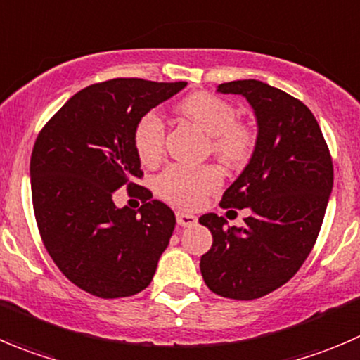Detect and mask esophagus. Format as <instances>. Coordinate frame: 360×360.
<instances>
[{
    "label": "esophagus",
    "mask_w": 360,
    "mask_h": 360,
    "mask_svg": "<svg viewBox=\"0 0 360 360\" xmlns=\"http://www.w3.org/2000/svg\"><path fill=\"white\" fill-rule=\"evenodd\" d=\"M176 218H177V225H181V226H193L195 223H197V216L190 214V212L177 211Z\"/></svg>",
    "instance_id": "esophagus-1"
}]
</instances>
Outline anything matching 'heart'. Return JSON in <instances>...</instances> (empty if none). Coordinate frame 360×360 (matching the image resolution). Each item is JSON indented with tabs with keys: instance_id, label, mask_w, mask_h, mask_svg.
I'll return each mask as SVG.
<instances>
[{
	"instance_id": "heart-1",
	"label": "heart",
	"mask_w": 360,
	"mask_h": 360,
	"mask_svg": "<svg viewBox=\"0 0 360 360\" xmlns=\"http://www.w3.org/2000/svg\"><path fill=\"white\" fill-rule=\"evenodd\" d=\"M188 121L209 135L211 151L229 167H240L257 148V131L246 121L236 120V107L207 91L188 95L179 103ZM134 148L144 165H158L165 153V124L156 112H146L134 128ZM221 184L214 165H170L155 179V190L163 200L184 209H195Z\"/></svg>"
}]
</instances>
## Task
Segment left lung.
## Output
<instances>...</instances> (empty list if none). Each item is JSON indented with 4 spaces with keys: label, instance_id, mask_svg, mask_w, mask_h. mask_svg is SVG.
Masks as SVG:
<instances>
[{
    "label": "left lung",
    "instance_id": "1",
    "mask_svg": "<svg viewBox=\"0 0 360 360\" xmlns=\"http://www.w3.org/2000/svg\"><path fill=\"white\" fill-rule=\"evenodd\" d=\"M218 91L243 95L257 116L253 156L219 202L251 214L240 229L214 212L200 216L212 233L200 273L214 294L253 301L287 283L311 253L333 190V158L301 100L255 79L223 82Z\"/></svg>",
    "mask_w": 360,
    "mask_h": 360
}]
</instances>
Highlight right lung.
I'll list each match as a JSON object with an SVG mask.
<instances>
[{"label":"right lung","mask_w":360,"mask_h":360,"mask_svg":"<svg viewBox=\"0 0 360 360\" xmlns=\"http://www.w3.org/2000/svg\"><path fill=\"white\" fill-rule=\"evenodd\" d=\"M186 82L110 79L84 87L45 123L31 153L38 232L58 269L102 299L130 297L151 283L176 226L174 211L142 179L134 128ZM127 187L139 210L113 204Z\"/></svg>","instance_id":"add662e5"}]
</instances>
